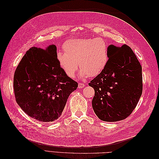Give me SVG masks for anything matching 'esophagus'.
I'll return each instance as SVG.
<instances>
[{"label": "esophagus", "mask_w": 159, "mask_h": 159, "mask_svg": "<svg viewBox=\"0 0 159 159\" xmlns=\"http://www.w3.org/2000/svg\"><path fill=\"white\" fill-rule=\"evenodd\" d=\"M85 84L84 83H79L78 84V88H83L85 87Z\"/></svg>", "instance_id": "1"}]
</instances>
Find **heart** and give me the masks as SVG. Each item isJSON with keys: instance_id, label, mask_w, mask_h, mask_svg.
Segmentation results:
<instances>
[{"instance_id": "obj_1", "label": "heart", "mask_w": 159, "mask_h": 159, "mask_svg": "<svg viewBox=\"0 0 159 159\" xmlns=\"http://www.w3.org/2000/svg\"><path fill=\"white\" fill-rule=\"evenodd\" d=\"M63 49L64 52L57 53V60L66 74L70 78H74L78 66L81 70V78L98 75L105 68L109 57L108 46L102 38L70 40L64 44Z\"/></svg>"}]
</instances>
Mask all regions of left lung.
Instances as JSON below:
<instances>
[{
	"instance_id": "1",
	"label": "left lung",
	"mask_w": 159,
	"mask_h": 159,
	"mask_svg": "<svg viewBox=\"0 0 159 159\" xmlns=\"http://www.w3.org/2000/svg\"><path fill=\"white\" fill-rule=\"evenodd\" d=\"M107 64L90 81L95 90L92 107L103 121L126 119L136 107L142 95V67L131 48L110 45Z\"/></svg>"
}]
</instances>
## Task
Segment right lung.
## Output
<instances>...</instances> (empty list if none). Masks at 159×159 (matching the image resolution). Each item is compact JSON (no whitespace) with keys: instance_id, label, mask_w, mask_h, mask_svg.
<instances>
[{"instance_id":"obj_1","label":"right lung","mask_w":159,"mask_h":159,"mask_svg":"<svg viewBox=\"0 0 159 159\" xmlns=\"http://www.w3.org/2000/svg\"><path fill=\"white\" fill-rule=\"evenodd\" d=\"M57 48L32 47L23 56L14 75V91L19 106L42 122L58 119L69 95L78 84L66 74L57 60Z\"/></svg>"}]
</instances>
